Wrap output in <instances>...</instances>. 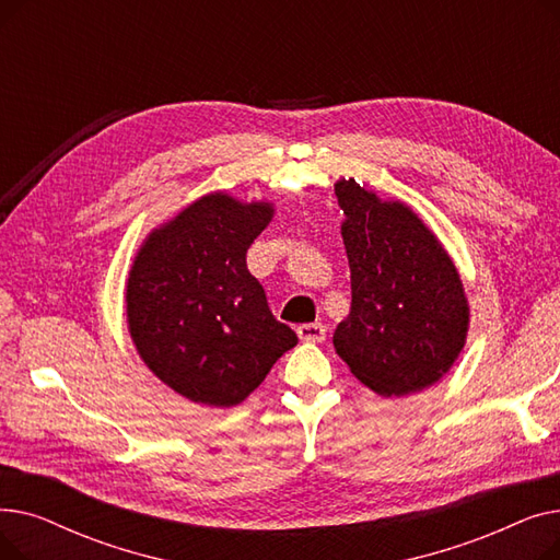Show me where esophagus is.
<instances>
[{
  "label": "esophagus",
  "instance_id": "1",
  "mask_svg": "<svg viewBox=\"0 0 560 560\" xmlns=\"http://www.w3.org/2000/svg\"><path fill=\"white\" fill-rule=\"evenodd\" d=\"M298 336L306 342H322L327 338V327L322 322H308V325L298 327Z\"/></svg>",
  "mask_w": 560,
  "mask_h": 560
}]
</instances>
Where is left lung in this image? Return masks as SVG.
Segmentation results:
<instances>
[{
    "label": "left lung",
    "mask_w": 560,
    "mask_h": 560,
    "mask_svg": "<svg viewBox=\"0 0 560 560\" xmlns=\"http://www.w3.org/2000/svg\"><path fill=\"white\" fill-rule=\"evenodd\" d=\"M351 308L334 347L378 395L418 393L450 372L469 308L445 247L399 201H381L354 179L338 182Z\"/></svg>",
    "instance_id": "obj_1"
}]
</instances>
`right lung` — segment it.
Segmentation results:
<instances>
[{
    "label": "right lung",
    "instance_id": "obj_1",
    "mask_svg": "<svg viewBox=\"0 0 560 560\" xmlns=\"http://www.w3.org/2000/svg\"><path fill=\"white\" fill-rule=\"evenodd\" d=\"M272 213L265 201L206 195L156 229L133 260L127 319L138 354L195 404H241L298 345L247 270V249Z\"/></svg>",
    "mask_w": 560,
    "mask_h": 560
}]
</instances>
